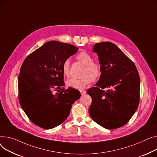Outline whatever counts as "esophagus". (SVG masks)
I'll return each mask as SVG.
<instances>
[{"label": "esophagus", "mask_w": 157, "mask_h": 157, "mask_svg": "<svg viewBox=\"0 0 157 157\" xmlns=\"http://www.w3.org/2000/svg\"><path fill=\"white\" fill-rule=\"evenodd\" d=\"M80 93L81 94V95H83L86 93V91L85 90H80Z\"/></svg>", "instance_id": "esophagus-1"}]
</instances>
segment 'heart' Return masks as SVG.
Segmentation results:
<instances>
[{"label": "heart", "instance_id": "1", "mask_svg": "<svg viewBox=\"0 0 157 157\" xmlns=\"http://www.w3.org/2000/svg\"><path fill=\"white\" fill-rule=\"evenodd\" d=\"M77 60L85 66L82 72V77L79 79L72 78L67 81L66 85L72 88L82 90L87 86L93 81L97 80L101 75L102 69L101 64L98 62L93 61V57L86 52H81L76 57ZM62 74L66 77L69 76L70 61L66 59L62 64Z\"/></svg>", "mask_w": 157, "mask_h": 157}]
</instances>
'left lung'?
Instances as JSON below:
<instances>
[{"instance_id": "1", "label": "left lung", "mask_w": 157, "mask_h": 157, "mask_svg": "<svg viewBox=\"0 0 157 157\" xmlns=\"http://www.w3.org/2000/svg\"><path fill=\"white\" fill-rule=\"evenodd\" d=\"M93 50L98 56L102 72L95 87L87 90L92 98L90 115L106 129L121 128L129 122L139 105L138 71L134 62L109 41L95 44Z\"/></svg>"}]
</instances>
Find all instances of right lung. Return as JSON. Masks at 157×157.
Returning a JSON list of instances; mask_svg holds the SVG:
<instances>
[{"mask_svg":"<svg viewBox=\"0 0 157 157\" xmlns=\"http://www.w3.org/2000/svg\"><path fill=\"white\" fill-rule=\"evenodd\" d=\"M78 48L48 41L25 59L18 76L19 101L29 119L44 129H52L69 116L72 104L81 97L72 88H64L62 64Z\"/></svg>","mask_w":157,"mask_h":157,"instance_id":"add662e5","label":"right lung"}]
</instances>
